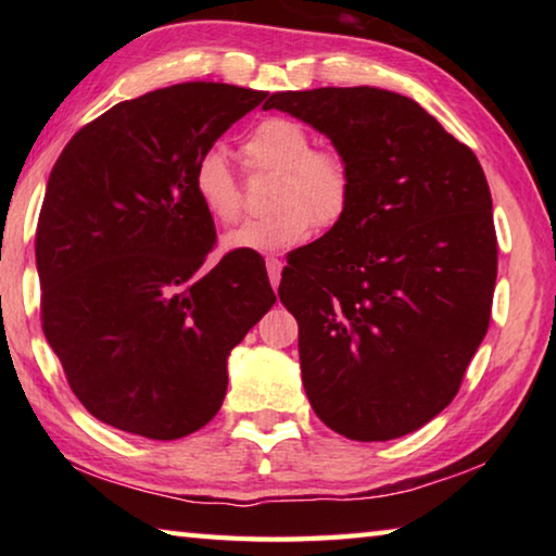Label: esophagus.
Segmentation results:
<instances>
[{"mask_svg": "<svg viewBox=\"0 0 556 556\" xmlns=\"http://www.w3.org/2000/svg\"><path fill=\"white\" fill-rule=\"evenodd\" d=\"M281 267H285V262L277 260V257H267V275L271 287H279V279H281Z\"/></svg>", "mask_w": 556, "mask_h": 556, "instance_id": "esophagus-1", "label": "esophagus"}]
</instances>
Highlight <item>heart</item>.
<instances>
[{
	"label": "heart",
	"instance_id": "heart-1",
	"mask_svg": "<svg viewBox=\"0 0 556 556\" xmlns=\"http://www.w3.org/2000/svg\"><path fill=\"white\" fill-rule=\"evenodd\" d=\"M244 164L255 172H275L269 208L262 218L242 223L223 238L230 252H281L304 242L318 228L343 220L353 195V174L336 149H316L304 125L289 117H267L244 137ZM193 193L218 223H235L242 211L238 176L220 149H205L193 164Z\"/></svg>",
	"mask_w": 556,
	"mask_h": 556
}]
</instances>
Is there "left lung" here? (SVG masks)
Wrapping results in <instances>:
<instances>
[{
  "label": "left lung",
  "instance_id": "left-lung-1",
  "mask_svg": "<svg viewBox=\"0 0 556 556\" xmlns=\"http://www.w3.org/2000/svg\"><path fill=\"white\" fill-rule=\"evenodd\" d=\"M331 139L353 174L343 220L289 262L301 380L326 427L388 441L448 407L491 324L493 201L476 154L380 88L267 96Z\"/></svg>",
  "mask_w": 556,
  "mask_h": 556
}]
</instances>
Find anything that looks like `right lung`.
I'll list each match as a JSON object with an SVG mask.
<instances>
[{
	"mask_svg": "<svg viewBox=\"0 0 556 556\" xmlns=\"http://www.w3.org/2000/svg\"><path fill=\"white\" fill-rule=\"evenodd\" d=\"M267 92L181 83L78 129L36 228L41 328L75 397L156 441L199 431L228 390V355L277 296L257 252L208 267L215 225L193 164Z\"/></svg>",
	"mask_w": 556,
	"mask_h": 556,
	"instance_id": "obj_1",
	"label": "right lung"
}]
</instances>
